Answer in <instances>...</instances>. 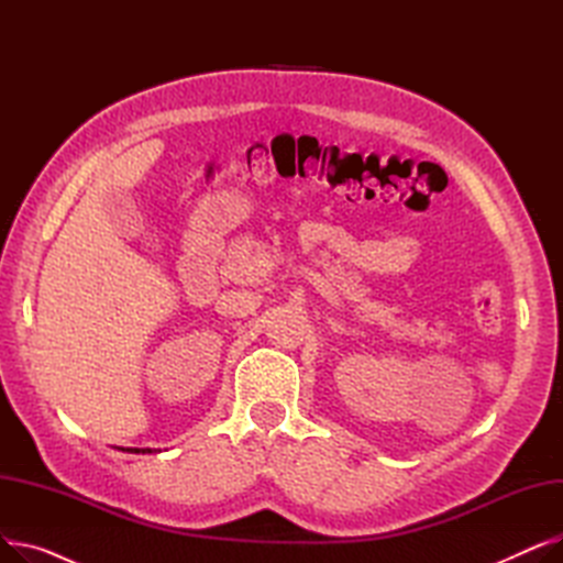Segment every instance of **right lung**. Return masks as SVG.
Wrapping results in <instances>:
<instances>
[{"label":"right lung","mask_w":563,"mask_h":563,"mask_svg":"<svg viewBox=\"0 0 563 563\" xmlns=\"http://www.w3.org/2000/svg\"><path fill=\"white\" fill-rule=\"evenodd\" d=\"M128 452H134V454H139V452H143V454H145V452H153V450H139V448H134V450H132V448H130V450H128Z\"/></svg>","instance_id":"obj_1"}]
</instances>
